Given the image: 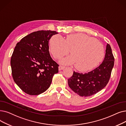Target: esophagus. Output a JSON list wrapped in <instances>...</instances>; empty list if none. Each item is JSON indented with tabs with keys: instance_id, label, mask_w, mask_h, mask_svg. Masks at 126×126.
I'll return each instance as SVG.
<instances>
[{
	"instance_id": "obj_1",
	"label": "esophagus",
	"mask_w": 126,
	"mask_h": 126,
	"mask_svg": "<svg viewBox=\"0 0 126 126\" xmlns=\"http://www.w3.org/2000/svg\"><path fill=\"white\" fill-rule=\"evenodd\" d=\"M64 68H65L64 66H61V65H60V66H59V70H61L63 69Z\"/></svg>"
}]
</instances>
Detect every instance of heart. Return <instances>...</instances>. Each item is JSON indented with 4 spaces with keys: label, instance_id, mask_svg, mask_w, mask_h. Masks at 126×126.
Returning a JSON list of instances; mask_svg holds the SVG:
<instances>
[{
    "label": "heart",
    "instance_id": "1",
    "mask_svg": "<svg viewBox=\"0 0 126 126\" xmlns=\"http://www.w3.org/2000/svg\"><path fill=\"white\" fill-rule=\"evenodd\" d=\"M72 55L61 60L63 64H76L77 69L85 72L94 68L102 60L105 49L102 44L83 33L70 34L66 39L54 35L50 41V51L55 59H60L70 51Z\"/></svg>",
    "mask_w": 126,
    "mask_h": 126
}]
</instances>
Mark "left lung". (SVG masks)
Listing matches in <instances>:
<instances>
[{
	"label": "left lung",
	"mask_w": 126,
	"mask_h": 126,
	"mask_svg": "<svg viewBox=\"0 0 126 126\" xmlns=\"http://www.w3.org/2000/svg\"><path fill=\"white\" fill-rule=\"evenodd\" d=\"M114 58L110 45L106 46V54L102 63L91 72L82 74L74 72L68 79L70 88L82 97L93 95L102 90L108 84L114 66Z\"/></svg>",
	"instance_id": "1"
}]
</instances>
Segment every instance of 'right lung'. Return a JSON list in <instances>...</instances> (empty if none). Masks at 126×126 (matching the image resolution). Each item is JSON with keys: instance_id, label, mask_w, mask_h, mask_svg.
Masks as SVG:
<instances>
[{"instance_id": "right-lung-1", "label": "right lung", "mask_w": 126, "mask_h": 126, "mask_svg": "<svg viewBox=\"0 0 126 126\" xmlns=\"http://www.w3.org/2000/svg\"><path fill=\"white\" fill-rule=\"evenodd\" d=\"M58 32H33L16 44L11 59L13 80L19 88L30 95H38L49 87L59 65L52 60L48 43Z\"/></svg>"}]
</instances>
